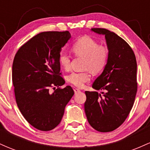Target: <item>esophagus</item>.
Listing matches in <instances>:
<instances>
[{"mask_svg": "<svg viewBox=\"0 0 150 150\" xmlns=\"http://www.w3.org/2000/svg\"><path fill=\"white\" fill-rule=\"evenodd\" d=\"M74 92H75V94H77V93L80 92V89H79L75 88V89H74Z\"/></svg>", "mask_w": 150, "mask_h": 150, "instance_id": "obj_1", "label": "esophagus"}]
</instances>
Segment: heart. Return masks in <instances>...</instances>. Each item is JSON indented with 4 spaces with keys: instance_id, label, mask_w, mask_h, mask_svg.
<instances>
[{
    "instance_id": "1",
    "label": "heart",
    "mask_w": 150,
    "mask_h": 150,
    "mask_svg": "<svg viewBox=\"0 0 150 150\" xmlns=\"http://www.w3.org/2000/svg\"><path fill=\"white\" fill-rule=\"evenodd\" d=\"M72 51L75 56L85 57L84 67L93 73H98L103 70L108 60V51L104 46H99L95 40L90 37L80 38L72 46ZM70 55L66 51H61L59 55V63L65 70L70 68ZM91 79L88 70L74 72L68 76L70 83L77 87H82Z\"/></svg>"
}]
</instances>
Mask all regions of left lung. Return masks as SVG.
Instances as JSON below:
<instances>
[{"label":"left lung","mask_w":150,"mask_h":150,"mask_svg":"<svg viewBox=\"0 0 150 150\" xmlns=\"http://www.w3.org/2000/svg\"><path fill=\"white\" fill-rule=\"evenodd\" d=\"M91 31L105 36L108 60L102 73L86 91L85 111L89 123L99 132H111L120 126L130 113L137 89V62L128 44L114 32L103 28Z\"/></svg>","instance_id":"obj_1"}]
</instances>
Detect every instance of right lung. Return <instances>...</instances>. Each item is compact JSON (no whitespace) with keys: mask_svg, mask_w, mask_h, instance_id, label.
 I'll list each match as a JSON object with an SVG mask.
<instances>
[{"mask_svg":"<svg viewBox=\"0 0 150 150\" xmlns=\"http://www.w3.org/2000/svg\"><path fill=\"white\" fill-rule=\"evenodd\" d=\"M70 32H44L23 44L15 54L12 78L17 104L22 116L38 130L49 131L61 123L65 107L74 94L61 77L59 55ZM59 87L52 94L50 87Z\"/></svg>","mask_w":150,"mask_h":150,"instance_id":"1","label":"right lung"}]
</instances>
